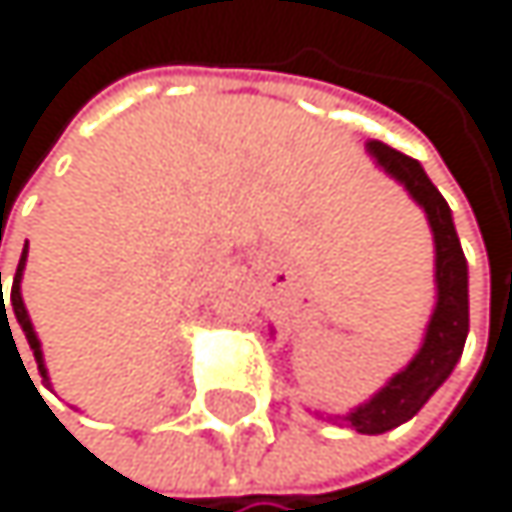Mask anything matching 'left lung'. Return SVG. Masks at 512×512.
I'll return each instance as SVG.
<instances>
[{
    "label": "left lung",
    "instance_id": "left-lung-1",
    "mask_svg": "<svg viewBox=\"0 0 512 512\" xmlns=\"http://www.w3.org/2000/svg\"><path fill=\"white\" fill-rule=\"evenodd\" d=\"M365 150L381 171H387L393 181H399L408 190V196L424 208L436 245V307L427 322L421 350L368 402L356 405L347 415H338L344 427L378 436L405 424L408 418H415L424 408V402L455 371L470 331V301H467V258L455 233V221H451V208L427 178L421 162L381 141H368Z\"/></svg>",
    "mask_w": 512,
    "mask_h": 512
}]
</instances>
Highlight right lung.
<instances>
[{
  "label": "right lung",
  "instance_id": "add662e5",
  "mask_svg": "<svg viewBox=\"0 0 512 512\" xmlns=\"http://www.w3.org/2000/svg\"><path fill=\"white\" fill-rule=\"evenodd\" d=\"M24 264H27V245H24L21 264H17V273H14V282H11V307H14V319H17V325H21V331L27 334V344H30V350H33V356H36L39 375H42V381H48V368H45V359H42V344H39V338H36V331H33V322H30V313H27V307H24V298H21V279H24ZM0 298H2V273H0ZM0 322H8V313H5V301H2ZM8 331H11V325H8ZM11 341H14V338H11ZM14 350H17V347H14Z\"/></svg>",
  "mask_w": 512,
  "mask_h": 512
}]
</instances>
